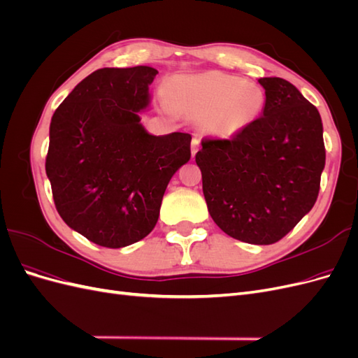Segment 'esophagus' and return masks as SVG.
Returning <instances> with one entry per match:
<instances>
[{"mask_svg": "<svg viewBox=\"0 0 358 358\" xmlns=\"http://www.w3.org/2000/svg\"><path fill=\"white\" fill-rule=\"evenodd\" d=\"M199 149H200V138L194 137L192 142H191V154H192V157L199 152Z\"/></svg>", "mask_w": 358, "mask_h": 358, "instance_id": "34e87169", "label": "esophagus"}]
</instances>
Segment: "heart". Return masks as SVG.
<instances>
[{
    "label": "heart",
    "instance_id": "b5f03b06",
    "mask_svg": "<svg viewBox=\"0 0 358 358\" xmlns=\"http://www.w3.org/2000/svg\"><path fill=\"white\" fill-rule=\"evenodd\" d=\"M175 109L199 117L206 133L230 137L251 125L266 104L264 90L255 82L221 71L182 76L170 90Z\"/></svg>",
    "mask_w": 358,
    "mask_h": 358
}]
</instances>
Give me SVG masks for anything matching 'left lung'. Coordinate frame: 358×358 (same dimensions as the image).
I'll list each match as a JSON object with an SVG mask.
<instances>
[{
	"label": "left lung",
	"instance_id": "1",
	"mask_svg": "<svg viewBox=\"0 0 358 358\" xmlns=\"http://www.w3.org/2000/svg\"><path fill=\"white\" fill-rule=\"evenodd\" d=\"M258 82L263 115L231 138L204 137L196 162L216 225L237 241L272 245L315 204L326 148L320 112L294 85Z\"/></svg>",
	"mask_w": 358,
	"mask_h": 358
}]
</instances>
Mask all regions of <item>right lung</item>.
<instances>
[{
    "label": "right lung",
    "mask_w": 358,
    "mask_h": 358,
    "mask_svg": "<svg viewBox=\"0 0 358 358\" xmlns=\"http://www.w3.org/2000/svg\"><path fill=\"white\" fill-rule=\"evenodd\" d=\"M157 73L96 70L52 116L46 175L55 208L70 229L104 248L154 230L171 176L191 158V134L157 137L140 125Z\"/></svg>",
    "instance_id": "1"
}]
</instances>
